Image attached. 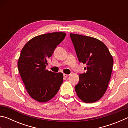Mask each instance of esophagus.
Wrapping results in <instances>:
<instances>
[{
    "label": "esophagus",
    "mask_w": 128,
    "mask_h": 128,
    "mask_svg": "<svg viewBox=\"0 0 128 128\" xmlns=\"http://www.w3.org/2000/svg\"><path fill=\"white\" fill-rule=\"evenodd\" d=\"M63 76H64V77H65V78H66V77H67L69 76V74H63Z\"/></svg>",
    "instance_id": "obj_1"
}]
</instances>
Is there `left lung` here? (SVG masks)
<instances>
[{"mask_svg": "<svg viewBox=\"0 0 128 128\" xmlns=\"http://www.w3.org/2000/svg\"><path fill=\"white\" fill-rule=\"evenodd\" d=\"M80 62L86 64V73L79 75L75 86L78 98L85 103L99 100L107 89L111 78L113 58L107 46L98 39L77 34H70Z\"/></svg>", "mask_w": 128, "mask_h": 128, "instance_id": "obj_1", "label": "left lung"}]
</instances>
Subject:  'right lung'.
<instances>
[{
  "mask_svg": "<svg viewBox=\"0 0 128 128\" xmlns=\"http://www.w3.org/2000/svg\"><path fill=\"white\" fill-rule=\"evenodd\" d=\"M66 36L62 32L42 34L31 39L21 50L18 72L30 96L39 102H46L59 91L63 82L62 73L46 69L47 59Z\"/></svg>",
  "mask_w": 128,
  "mask_h": 128,
  "instance_id": "obj_1",
  "label": "right lung"
}]
</instances>
